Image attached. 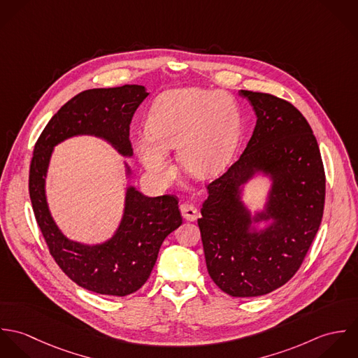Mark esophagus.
<instances>
[{"label": "esophagus", "instance_id": "esophagus-1", "mask_svg": "<svg viewBox=\"0 0 358 358\" xmlns=\"http://www.w3.org/2000/svg\"><path fill=\"white\" fill-rule=\"evenodd\" d=\"M180 213L182 216L189 220V222H194L197 217H199V210L193 204H189V203H185V204L180 205Z\"/></svg>", "mask_w": 358, "mask_h": 358}]
</instances>
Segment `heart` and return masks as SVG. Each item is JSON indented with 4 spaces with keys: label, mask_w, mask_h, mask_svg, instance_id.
Instances as JSON below:
<instances>
[{
    "label": "heart",
    "mask_w": 358,
    "mask_h": 358,
    "mask_svg": "<svg viewBox=\"0 0 358 358\" xmlns=\"http://www.w3.org/2000/svg\"><path fill=\"white\" fill-rule=\"evenodd\" d=\"M149 134L136 142L145 168L159 180L171 176L168 152L178 150L182 168L196 178H209L226 166L241 134V111L227 92L182 88L154 102Z\"/></svg>",
    "instance_id": "heart-1"
}]
</instances>
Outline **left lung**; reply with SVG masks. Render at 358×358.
I'll list each match as a JSON object with an SVG mask.
<instances>
[{
  "label": "left lung",
  "mask_w": 358,
  "mask_h": 358,
  "mask_svg": "<svg viewBox=\"0 0 358 358\" xmlns=\"http://www.w3.org/2000/svg\"><path fill=\"white\" fill-rule=\"evenodd\" d=\"M254 107V134L240 158L208 185L199 227L213 282L234 298L266 295L299 270L321 224L325 173L302 113L270 94L238 91ZM262 171L272 180L265 209L252 217L242 186ZM272 223L262 231L252 222Z\"/></svg>",
  "instance_id": "obj_1"
}]
</instances>
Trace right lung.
Here are the masks:
<instances>
[{"instance_id":"right-lung-1","label":"right lung","mask_w":358,"mask_h":358,"mask_svg":"<svg viewBox=\"0 0 358 358\" xmlns=\"http://www.w3.org/2000/svg\"><path fill=\"white\" fill-rule=\"evenodd\" d=\"M148 95L142 85L96 88L76 95L44 128L30 164V200L51 255L70 280L101 295L127 296L148 281L162 241L182 224L178 199L146 197L129 186L114 236L102 244L87 245L69 240L56 226L47 203L45 178L53 148L77 135L102 138L121 155L132 157L129 124ZM125 168L129 175V166Z\"/></svg>"}]
</instances>
